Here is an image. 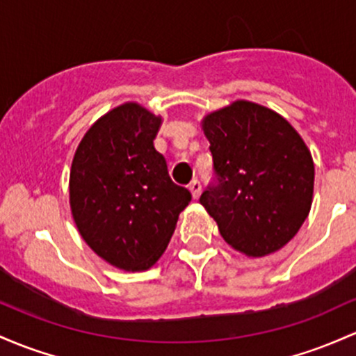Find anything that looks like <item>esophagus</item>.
<instances>
[{"mask_svg": "<svg viewBox=\"0 0 356 356\" xmlns=\"http://www.w3.org/2000/svg\"><path fill=\"white\" fill-rule=\"evenodd\" d=\"M201 189H202V186H201V182L197 181V179L189 184V191H191V193H193V197L194 199H197L199 196H201Z\"/></svg>", "mask_w": 356, "mask_h": 356, "instance_id": "1", "label": "esophagus"}]
</instances>
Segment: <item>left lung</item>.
Instances as JSON below:
<instances>
[{
	"instance_id": "8db88e82",
	"label": "left lung",
	"mask_w": 356,
	"mask_h": 356,
	"mask_svg": "<svg viewBox=\"0 0 356 356\" xmlns=\"http://www.w3.org/2000/svg\"><path fill=\"white\" fill-rule=\"evenodd\" d=\"M216 182L199 197L226 243L265 257L286 247L306 221L314 162L304 140L270 108L238 99L201 121Z\"/></svg>"
}]
</instances>
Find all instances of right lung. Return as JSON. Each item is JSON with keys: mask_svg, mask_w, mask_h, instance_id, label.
Wrapping results in <instances>:
<instances>
[{"mask_svg": "<svg viewBox=\"0 0 356 356\" xmlns=\"http://www.w3.org/2000/svg\"><path fill=\"white\" fill-rule=\"evenodd\" d=\"M160 124L162 116L142 104H120L86 131L70 167V213L81 236L127 272L155 265L191 201L155 150Z\"/></svg>", "mask_w": 356, "mask_h": 356, "instance_id": "right-lung-1", "label": "right lung"}]
</instances>
